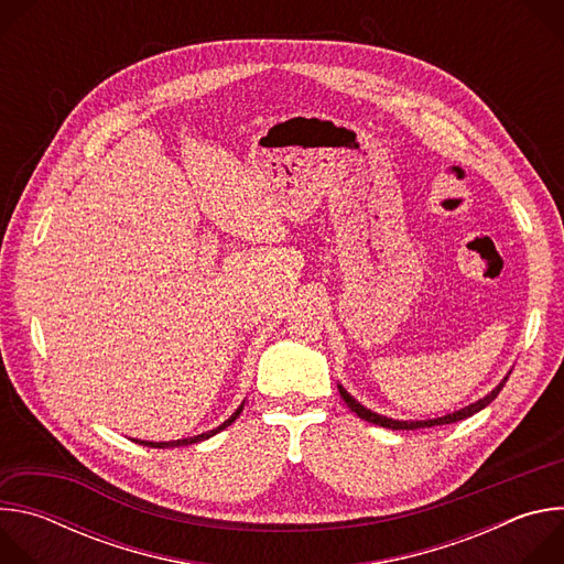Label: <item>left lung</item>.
<instances>
[{
  "label": "left lung",
  "mask_w": 564,
  "mask_h": 564,
  "mask_svg": "<svg viewBox=\"0 0 564 564\" xmlns=\"http://www.w3.org/2000/svg\"><path fill=\"white\" fill-rule=\"evenodd\" d=\"M509 375H511V370L507 372V377L489 392V394H485L481 399H477V401H473V404H468V406H464V409H459V411H455V413H448V415H444V417H435V420H392V417H386V415H379V413H375V411H370V409H366V406H361L359 401L341 386V383H337V388H339V392H341V399L346 401L348 404V409L352 411V413H357L361 420H366V422H370V424H377V426H383V429H392V431H417V429H431V426H444V424H453V422H459V420H466V417H470V415H475V413H479L481 409H487L491 401L500 394V390L505 388V383H507V379H509Z\"/></svg>",
  "instance_id": "obj_1"
}]
</instances>
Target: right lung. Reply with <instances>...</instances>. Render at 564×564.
Wrapping results in <instances>:
<instances>
[{
    "instance_id": "add662e5",
    "label": "right lung",
    "mask_w": 564,
    "mask_h": 564,
    "mask_svg": "<svg viewBox=\"0 0 564 564\" xmlns=\"http://www.w3.org/2000/svg\"><path fill=\"white\" fill-rule=\"evenodd\" d=\"M243 406H246V401L243 404H240L234 413H231V417H227L220 426H216V429H212V431H207V433H200V435H194V437H185V440H172V442H147V440H133L135 444H142V446H151V448H172V446H189V444H196V442H203V440H209V437H214L216 433H220V431H225L240 413H243Z\"/></svg>"
}]
</instances>
